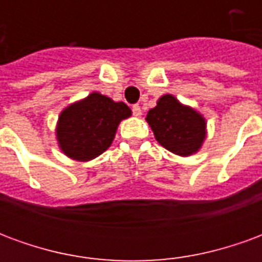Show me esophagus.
Returning a JSON list of instances; mask_svg holds the SVG:
<instances>
[{
    "label": "esophagus",
    "instance_id": "1",
    "mask_svg": "<svg viewBox=\"0 0 262 262\" xmlns=\"http://www.w3.org/2000/svg\"><path fill=\"white\" fill-rule=\"evenodd\" d=\"M132 112H133L135 116H140V115H142V109H140L139 105H133V106H132Z\"/></svg>",
    "mask_w": 262,
    "mask_h": 262
}]
</instances>
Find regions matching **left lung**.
<instances>
[{"label": "left lung", "mask_w": 262, "mask_h": 262, "mask_svg": "<svg viewBox=\"0 0 262 262\" xmlns=\"http://www.w3.org/2000/svg\"><path fill=\"white\" fill-rule=\"evenodd\" d=\"M146 120L157 142L171 153L182 157L196 153L206 136V123L202 115L184 106L172 95L160 98L157 106L148 111Z\"/></svg>", "instance_id": "8db88e82"}]
</instances>
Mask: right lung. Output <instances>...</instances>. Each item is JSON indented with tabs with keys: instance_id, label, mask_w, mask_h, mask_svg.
Returning <instances> with one entry per match:
<instances>
[{
	"instance_id": "add662e5",
	"label": "right lung",
	"mask_w": 262,
	"mask_h": 262,
	"mask_svg": "<svg viewBox=\"0 0 262 262\" xmlns=\"http://www.w3.org/2000/svg\"><path fill=\"white\" fill-rule=\"evenodd\" d=\"M130 108L123 102L92 92L85 99L66 108L57 123L60 148L70 159L90 161L112 144L120 120L129 118Z\"/></svg>"
}]
</instances>
